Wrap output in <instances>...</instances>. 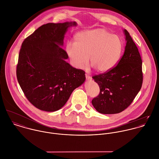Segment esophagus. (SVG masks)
<instances>
[{"instance_id":"esophagus-1","label":"esophagus","mask_w":159,"mask_h":159,"mask_svg":"<svg viewBox=\"0 0 159 159\" xmlns=\"http://www.w3.org/2000/svg\"><path fill=\"white\" fill-rule=\"evenodd\" d=\"M85 77H86V79L88 81H91L92 80V77L89 75H88L87 74H85Z\"/></svg>"}]
</instances>
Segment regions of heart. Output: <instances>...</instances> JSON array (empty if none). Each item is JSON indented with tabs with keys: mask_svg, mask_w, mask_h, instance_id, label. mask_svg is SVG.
<instances>
[{
	"mask_svg": "<svg viewBox=\"0 0 159 159\" xmlns=\"http://www.w3.org/2000/svg\"><path fill=\"white\" fill-rule=\"evenodd\" d=\"M74 43L68 42L66 51L71 63L84 69L89 62L98 72H106L118 63L124 50L121 38L102 28L84 30L74 37Z\"/></svg>",
	"mask_w": 159,
	"mask_h": 159,
	"instance_id": "1",
	"label": "heart"
}]
</instances>
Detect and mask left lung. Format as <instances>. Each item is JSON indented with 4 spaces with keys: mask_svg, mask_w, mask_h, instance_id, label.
Instances as JSON below:
<instances>
[{
    "mask_svg": "<svg viewBox=\"0 0 159 159\" xmlns=\"http://www.w3.org/2000/svg\"><path fill=\"white\" fill-rule=\"evenodd\" d=\"M124 33L127 42L119 63L108 72L92 77L98 84L100 92L92 103L101 114H114L124 111L142 86L141 56L129 32L124 30Z\"/></svg>",
    "mask_w": 159,
    "mask_h": 159,
    "instance_id": "left-lung-1",
    "label": "left lung"
}]
</instances>
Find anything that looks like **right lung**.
Here are the masks:
<instances>
[{
  "label": "right lung",
  "mask_w": 159,
  "mask_h": 159,
  "mask_svg": "<svg viewBox=\"0 0 159 159\" xmlns=\"http://www.w3.org/2000/svg\"><path fill=\"white\" fill-rule=\"evenodd\" d=\"M77 25L75 21L43 25L22 43L17 79L27 99L40 110L60 109L85 80V71L67 63V54L61 48L68 28Z\"/></svg>",
  "instance_id": "add662e5"
}]
</instances>
